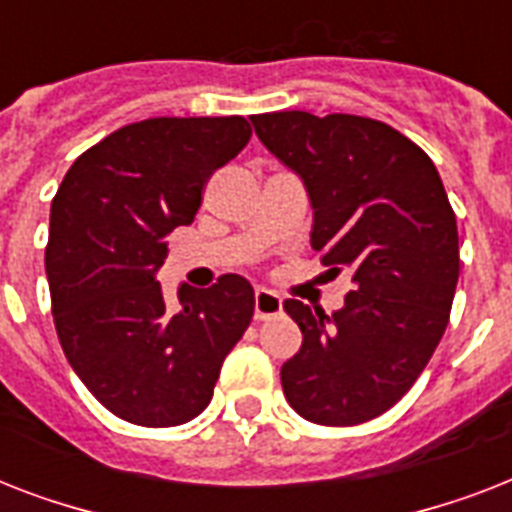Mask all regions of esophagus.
<instances>
[{
	"instance_id": "obj_1",
	"label": "esophagus",
	"mask_w": 512,
	"mask_h": 512,
	"mask_svg": "<svg viewBox=\"0 0 512 512\" xmlns=\"http://www.w3.org/2000/svg\"><path fill=\"white\" fill-rule=\"evenodd\" d=\"M281 313V297L271 289H257L255 292V319L265 321L279 316Z\"/></svg>"
}]
</instances>
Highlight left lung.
Masks as SVG:
<instances>
[{
  "instance_id": "left-lung-1",
  "label": "left lung",
  "mask_w": 512,
  "mask_h": 512,
  "mask_svg": "<svg viewBox=\"0 0 512 512\" xmlns=\"http://www.w3.org/2000/svg\"><path fill=\"white\" fill-rule=\"evenodd\" d=\"M260 143L303 180L311 247L348 268L340 311L300 300L284 311L303 345L281 366L289 406L316 425H358L412 388L444 337L460 279V239L436 164L366 116H252Z\"/></svg>"
}]
</instances>
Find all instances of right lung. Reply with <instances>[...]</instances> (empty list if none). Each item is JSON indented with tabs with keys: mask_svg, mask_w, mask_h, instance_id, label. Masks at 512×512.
Segmentation results:
<instances>
[{
	"mask_svg": "<svg viewBox=\"0 0 512 512\" xmlns=\"http://www.w3.org/2000/svg\"><path fill=\"white\" fill-rule=\"evenodd\" d=\"M249 138L244 116L127 124L84 151L52 199L44 268L58 340L92 396L132 425L199 417L252 321L244 276L212 289L180 284L175 313L156 281L167 236L193 223L209 175Z\"/></svg>",
	"mask_w": 512,
	"mask_h": 512,
	"instance_id": "right-lung-1",
	"label": "right lung"
}]
</instances>
